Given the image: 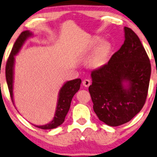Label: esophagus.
I'll list each match as a JSON object with an SVG mask.
<instances>
[{"label":"esophagus","mask_w":157,"mask_h":157,"mask_svg":"<svg viewBox=\"0 0 157 157\" xmlns=\"http://www.w3.org/2000/svg\"><path fill=\"white\" fill-rule=\"evenodd\" d=\"M91 83H92V82H91L90 79L86 78V79H84V81H83L82 84H83V85H84V86H86V87H87V86H90V85L91 84Z\"/></svg>","instance_id":"34e87169"}]
</instances>
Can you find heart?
Wrapping results in <instances>:
<instances>
[{"label": "heart", "instance_id": "heart-1", "mask_svg": "<svg viewBox=\"0 0 157 157\" xmlns=\"http://www.w3.org/2000/svg\"><path fill=\"white\" fill-rule=\"evenodd\" d=\"M100 41H101V40H100V38H96L92 41L91 48L94 49ZM110 52H111V46L109 45V44L107 43V42H104V43L100 44L92 58L91 64H92V66L94 67H99L102 66V65H104L106 60H107Z\"/></svg>", "mask_w": 157, "mask_h": 157}]
</instances>
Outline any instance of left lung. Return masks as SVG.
I'll return each mask as SVG.
<instances>
[{"mask_svg":"<svg viewBox=\"0 0 157 157\" xmlns=\"http://www.w3.org/2000/svg\"><path fill=\"white\" fill-rule=\"evenodd\" d=\"M124 37L108 63L92 71L89 87L94 113L111 127L128 122L140 111L151 72L149 58L138 36L124 27Z\"/></svg>","mask_w":157,"mask_h":157,"instance_id":"1","label":"left lung"}]
</instances>
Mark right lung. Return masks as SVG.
<instances>
[{
	"label": "right lung",
	"instance_id": "obj_1",
	"mask_svg": "<svg viewBox=\"0 0 157 157\" xmlns=\"http://www.w3.org/2000/svg\"><path fill=\"white\" fill-rule=\"evenodd\" d=\"M32 36V33H30L29 30L23 31L19 35L18 38L13 44L10 55L7 59L6 65V78L8 88H9V93H10L11 101L13 105H14V102H13V79L14 56L18 53L27 38ZM81 83H82V80L80 78L74 79V80L69 81L65 83L59 90L57 109H56L53 120L46 125H34L35 127L42 129H51L61 125L65 121V118L69 111L73 97L80 89Z\"/></svg>",
	"mask_w": 157,
	"mask_h": 157
}]
</instances>
